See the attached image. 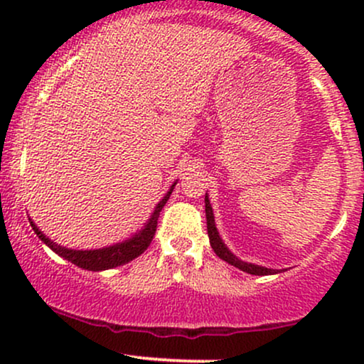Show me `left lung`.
Instances as JSON below:
<instances>
[{
    "mask_svg": "<svg viewBox=\"0 0 364 364\" xmlns=\"http://www.w3.org/2000/svg\"><path fill=\"white\" fill-rule=\"evenodd\" d=\"M205 215H207V232H208V240H210V246L214 250L217 257L220 260L228 262L229 265L236 267V269L243 270L246 274H252V275H272V274H279L281 270H275V269H267V267L262 265H255V263H248L240 260L231 250L225 246V243L223 241V237L219 236V231L215 228V217H214V210H212L210 205V200H208V195L205 193ZM284 270V269H282Z\"/></svg>",
    "mask_w": 364,
    "mask_h": 364,
    "instance_id": "8db88e82",
    "label": "left lung"
}]
</instances>
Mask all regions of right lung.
I'll use <instances>...</instances> for the list:
<instances>
[{"label": "right lung", "instance_id": "1", "mask_svg": "<svg viewBox=\"0 0 364 364\" xmlns=\"http://www.w3.org/2000/svg\"><path fill=\"white\" fill-rule=\"evenodd\" d=\"M176 183L178 181H174L173 185H171L168 193L162 196L161 202L157 203L156 208H154L152 215L149 217V220L144 224V228H141L140 231H136L135 235L129 236L128 240L119 241V243H116V245L106 246V248H99V250L66 248V246H61V245L54 243L53 240H49V237L46 236L39 228H37L36 223L31 219V217H28V223H31L34 232L39 236V240L43 241L48 248H51L54 253L60 255V257L65 258V260L75 263V265L80 267V269L92 270V272H101V270L114 269V267L124 265V263L132 262L133 258L140 257V255L149 248L150 241H152L154 235H156L159 214H161L162 207H164L166 202L169 200V196H171V193H173Z\"/></svg>", "mask_w": 364, "mask_h": 364}]
</instances>
